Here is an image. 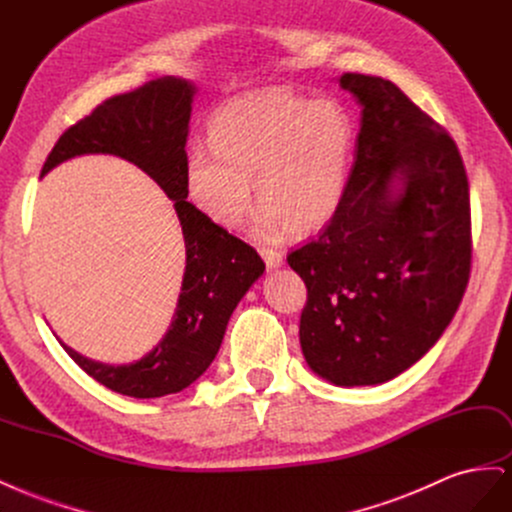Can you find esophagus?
Wrapping results in <instances>:
<instances>
[{
    "mask_svg": "<svg viewBox=\"0 0 512 512\" xmlns=\"http://www.w3.org/2000/svg\"><path fill=\"white\" fill-rule=\"evenodd\" d=\"M259 255L263 257V261H266L268 268H278L280 263H283V253L276 251V249H268V246H261Z\"/></svg>",
    "mask_w": 512,
    "mask_h": 512,
    "instance_id": "34e87169",
    "label": "esophagus"
}]
</instances>
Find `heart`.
Instances as JSON below:
<instances>
[{
  "label": "heart",
  "instance_id": "1",
  "mask_svg": "<svg viewBox=\"0 0 512 512\" xmlns=\"http://www.w3.org/2000/svg\"><path fill=\"white\" fill-rule=\"evenodd\" d=\"M208 148H193L185 174L191 202L204 217L238 227L251 210L255 180L259 227L310 234L342 202L353 127L332 100L263 91L214 112Z\"/></svg>",
  "mask_w": 512,
  "mask_h": 512
}]
</instances>
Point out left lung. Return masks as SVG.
<instances>
[{"label":"left lung","instance_id":"obj_1","mask_svg":"<svg viewBox=\"0 0 512 512\" xmlns=\"http://www.w3.org/2000/svg\"><path fill=\"white\" fill-rule=\"evenodd\" d=\"M357 155L332 219L287 255L308 289L300 344L340 387L391 381L432 349L470 278L464 161L449 131L381 76L346 72Z\"/></svg>","mask_w":512,"mask_h":512}]
</instances>
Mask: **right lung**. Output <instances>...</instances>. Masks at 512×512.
Returning <instances> with one entry per match:
<instances>
[{"label": "right lung", "mask_w": 512, "mask_h": 512, "mask_svg": "<svg viewBox=\"0 0 512 512\" xmlns=\"http://www.w3.org/2000/svg\"><path fill=\"white\" fill-rule=\"evenodd\" d=\"M193 93L191 82L163 76L114 95L63 131L42 168L44 176L76 155H119L136 163L174 200L187 266L168 334L151 353L127 366L100 364L61 344L97 383L129 398H161L200 378L219 353L234 308L266 270L251 244L187 202L185 144Z\"/></svg>", "instance_id": "right-lung-1"}]
</instances>
